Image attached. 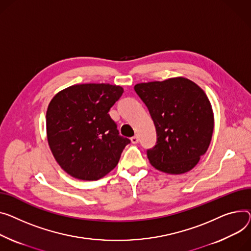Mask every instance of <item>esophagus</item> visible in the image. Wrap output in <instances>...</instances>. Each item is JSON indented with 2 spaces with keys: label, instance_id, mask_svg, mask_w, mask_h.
<instances>
[{
  "label": "esophagus",
  "instance_id": "esophagus-1",
  "mask_svg": "<svg viewBox=\"0 0 251 251\" xmlns=\"http://www.w3.org/2000/svg\"><path fill=\"white\" fill-rule=\"evenodd\" d=\"M131 142H132L133 144L138 143V142H139V137H138L137 135H134L133 137H131Z\"/></svg>",
  "mask_w": 251,
  "mask_h": 251
}]
</instances>
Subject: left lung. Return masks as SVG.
Instances as JSON below:
<instances>
[{
	"mask_svg": "<svg viewBox=\"0 0 251 251\" xmlns=\"http://www.w3.org/2000/svg\"><path fill=\"white\" fill-rule=\"evenodd\" d=\"M134 90L156 129V143L146 150L150 163L173 175L194 169L206 153L214 129L212 107L204 91L185 77L137 83Z\"/></svg>",
	"mask_w": 251,
	"mask_h": 251,
	"instance_id": "1",
	"label": "left lung"
}]
</instances>
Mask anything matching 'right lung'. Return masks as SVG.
Wrapping results in <instances>:
<instances>
[{"instance_id": "1", "label": "right lung", "mask_w": 251, "mask_h": 251, "mask_svg": "<svg viewBox=\"0 0 251 251\" xmlns=\"http://www.w3.org/2000/svg\"><path fill=\"white\" fill-rule=\"evenodd\" d=\"M119 86L83 83L59 92L46 113L47 139L61 169L82 180H97L118 163L130 140L119 134L110 109Z\"/></svg>"}]
</instances>
